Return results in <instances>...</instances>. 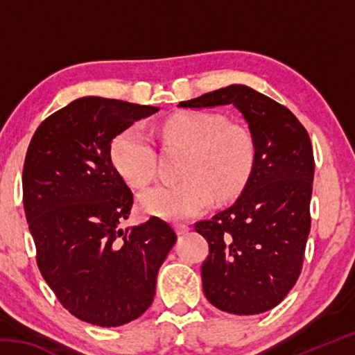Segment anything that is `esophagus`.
I'll use <instances>...</instances> for the list:
<instances>
[{"mask_svg":"<svg viewBox=\"0 0 355 355\" xmlns=\"http://www.w3.org/2000/svg\"><path fill=\"white\" fill-rule=\"evenodd\" d=\"M175 230H177L178 235H186V233L189 232V225L188 224H177Z\"/></svg>","mask_w":355,"mask_h":355,"instance_id":"esophagus-1","label":"esophagus"}]
</instances>
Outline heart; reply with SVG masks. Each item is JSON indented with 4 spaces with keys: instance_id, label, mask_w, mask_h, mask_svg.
<instances>
[{
    "instance_id": "heart-1",
    "label": "heart",
    "mask_w": 355,
    "mask_h": 355,
    "mask_svg": "<svg viewBox=\"0 0 355 355\" xmlns=\"http://www.w3.org/2000/svg\"><path fill=\"white\" fill-rule=\"evenodd\" d=\"M169 142L188 148L180 180L158 184L139 194L141 211L167 220H183L219 200L235 197L248 183L257 158L249 130L228 123L220 114L183 112L161 125ZM111 159L130 184L144 188L155 178L156 153L152 137L141 125H131L111 144Z\"/></svg>"
}]
</instances>
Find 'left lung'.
<instances>
[{
  "mask_svg": "<svg viewBox=\"0 0 355 355\" xmlns=\"http://www.w3.org/2000/svg\"><path fill=\"white\" fill-rule=\"evenodd\" d=\"M233 105L255 141L252 175L232 207L196 224L209 254L202 284L216 309L258 315L290 293L302 269L310 233L315 159L307 130L277 101L244 84L218 89L180 107Z\"/></svg>",
  "mask_w": 355,
  "mask_h": 355,
  "instance_id": "8db88e82",
  "label": "left lung"
}]
</instances>
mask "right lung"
Wrapping results in <instances>:
<instances>
[{"label":"right lung","mask_w":355,"mask_h":355,"mask_svg":"<svg viewBox=\"0 0 355 355\" xmlns=\"http://www.w3.org/2000/svg\"><path fill=\"white\" fill-rule=\"evenodd\" d=\"M158 111L83 97L46 117L28 147L23 205L39 269L64 309L94 326H123L152 305L159 266L177 241L156 216L120 228L133 192L112 164L111 142Z\"/></svg>","instance_id":"1"}]
</instances>
